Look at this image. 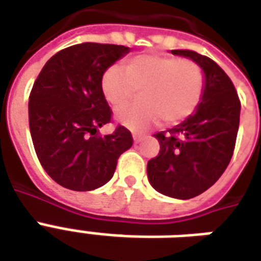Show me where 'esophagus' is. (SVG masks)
Instances as JSON below:
<instances>
[{
	"label": "esophagus",
	"mask_w": 261,
	"mask_h": 261,
	"mask_svg": "<svg viewBox=\"0 0 261 261\" xmlns=\"http://www.w3.org/2000/svg\"><path fill=\"white\" fill-rule=\"evenodd\" d=\"M142 136H138V134H133V140H134V144H138V142L142 141Z\"/></svg>",
	"instance_id": "34e87169"
}]
</instances>
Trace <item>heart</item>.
I'll return each mask as SVG.
<instances>
[{
  "label": "heart",
  "mask_w": 261,
  "mask_h": 261,
  "mask_svg": "<svg viewBox=\"0 0 261 261\" xmlns=\"http://www.w3.org/2000/svg\"><path fill=\"white\" fill-rule=\"evenodd\" d=\"M204 72L192 60L164 54H140L121 65L105 71L100 82L103 96L112 109L124 108L141 91V106L116 113L117 124L144 131L164 119L177 124L192 116L204 95Z\"/></svg>",
  "instance_id": "b5f03b06"
}]
</instances>
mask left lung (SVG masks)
Masks as SVG:
<instances>
[{"instance_id": "obj_1", "label": "left lung", "mask_w": 261, "mask_h": 261, "mask_svg": "<svg viewBox=\"0 0 261 261\" xmlns=\"http://www.w3.org/2000/svg\"><path fill=\"white\" fill-rule=\"evenodd\" d=\"M204 72V95L180 124L155 134L158 156L147 165L148 180L164 196L189 200L213 186L229 165L239 128L241 102L229 76L215 61L192 50H172Z\"/></svg>"}]
</instances>
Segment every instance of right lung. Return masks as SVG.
<instances>
[{
    "label": "right lung",
    "instance_id": "1",
    "mask_svg": "<svg viewBox=\"0 0 261 261\" xmlns=\"http://www.w3.org/2000/svg\"><path fill=\"white\" fill-rule=\"evenodd\" d=\"M128 51L117 44H75L54 54L35 81L29 96L32 141L43 169L60 186L75 192L102 187L133 145L123 125L109 136L97 134L112 119L102 76Z\"/></svg>",
    "mask_w": 261,
    "mask_h": 261
}]
</instances>
